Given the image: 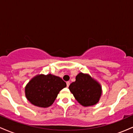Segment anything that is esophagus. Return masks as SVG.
<instances>
[{
    "instance_id": "esophagus-1",
    "label": "esophagus",
    "mask_w": 133,
    "mask_h": 133,
    "mask_svg": "<svg viewBox=\"0 0 133 133\" xmlns=\"http://www.w3.org/2000/svg\"><path fill=\"white\" fill-rule=\"evenodd\" d=\"M66 84H67V87H68L69 86V85H70V82H69V81H68V82H66Z\"/></svg>"
}]
</instances>
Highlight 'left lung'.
Masks as SVG:
<instances>
[{"mask_svg": "<svg viewBox=\"0 0 133 133\" xmlns=\"http://www.w3.org/2000/svg\"><path fill=\"white\" fill-rule=\"evenodd\" d=\"M74 97L83 106H90L98 103L101 96V87L88 74L81 72L76 77V81L69 87Z\"/></svg>", "mask_w": 133, "mask_h": 133, "instance_id": "obj_1", "label": "left lung"}]
</instances>
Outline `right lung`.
Wrapping results in <instances>:
<instances>
[{
	"mask_svg": "<svg viewBox=\"0 0 133 133\" xmlns=\"http://www.w3.org/2000/svg\"><path fill=\"white\" fill-rule=\"evenodd\" d=\"M66 87L61 77L52 75H39L30 81L25 87L27 99L34 106L47 108L52 104L59 91Z\"/></svg>",
	"mask_w": 133,
	"mask_h": 133,
	"instance_id": "obj_1",
	"label": "right lung"
}]
</instances>
